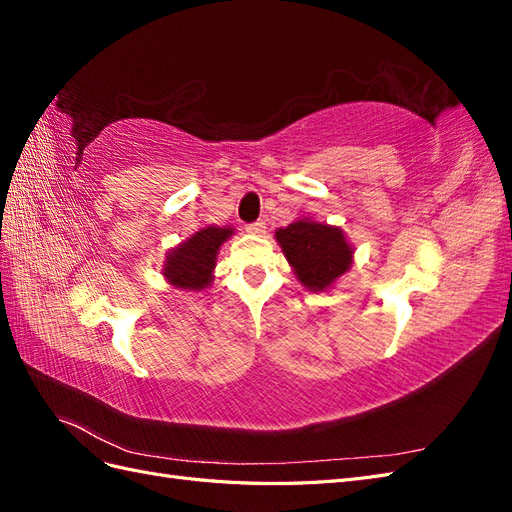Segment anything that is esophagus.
<instances>
[{
	"label": "esophagus",
	"mask_w": 512,
	"mask_h": 512,
	"mask_svg": "<svg viewBox=\"0 0 512 512\" xmlns=\"http://www.w3.org/2000/svg\"><path fill=\"white\" fill-rule=\"evenodd\" d=\"M245 230L250 232V235H265V232H267V224L262 222V220H258V222L247 224V226H245Z\"/></svg>",
	"instance_id": "34e87169"
}]
</instances>
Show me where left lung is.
I'll list each match as a JSON object with an SVG mask.
<instances>
[{
  "label": "left lung",
  "instance_id": "left-lung-1",
  "mask_svg": "<svg viewBox=\"0 0 512 512\" xmlns=\"http://www.w3.org/2000/svg\"><path fill=\"white\" fill-rule=\"evenodd\" d=\"M286 260L299 282L309 290H327L352 265V245L344 230L309 218L275 230Z\"/></svg>",
  "mask_w": 512,
  "mask_h": 512
}]
</instances>
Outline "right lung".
Returning <instances> with one entry per match:
<instances>
[{"instance_id":"1","label":"right lung","mask_w":512,"mask_h":512,"mask_svg":"<svg viewBox=\"0 0 512 512\" xmlns=\"http://www.w3.org/2000/svg\"><path fill=\"white\" fill-rule=\"evenodd\" d=\"M230 226H205L190 239H185L166 254L162 275L181 290H203L213 282V269L218 252L226 239H230Z\"/></svg>"}]
</instances>
